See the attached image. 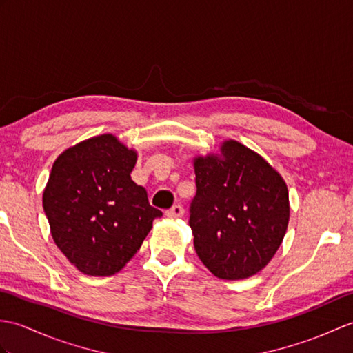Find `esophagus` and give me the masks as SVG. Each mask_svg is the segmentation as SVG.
Segmentation results:
<instances>
[{
    "label": "esophagus",
    "instance_id": "esophagus-1",
    "mask_svg": "<svg viewBox=\"0 0 353 353\" xmlns=\"http://www.w3.org/2000/svg\"><path fill=\"white\" fill-rule=\"evenodd\" d=\"M183 214H185V209H183L182 206H180V204H176V206H173V208L168 209V210L165 212V215H167L168 218H173V219L182 218Z\"/></svg>",
    "mask_w": 353,
    "mask_h": 353
}]
</instances>
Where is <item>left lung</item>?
<instances>
[{
  "label": "left lung",
  "mask_w": 353,
  "mask_h": 353,
  "mask_svg": "<svg viewBox=\"0 0 353 353\" xmlns=\"http://www.w3.org/2000/svg\"><path fill=\"white\" fill-rule=\"evenodd\" d=\"M194 170L190 227L196 256L223 280L256 275L288 230V185L259 153L233 139L216 154L196 157Z\"/></svg>",
  "instance_id": "obj_1"
}]
</instances>
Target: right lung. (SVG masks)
<instances>
[{
    "label": "right lung",
    "mask_w": 353,
    "mask_h": 353,
    "mask_svg": "<svg viewBox=\"0 0 353 353\" xmlns=\"http://www.w3.org/2000/svg\"><path fill=\"white\" fill-rule=\"evenodd\" d=\"M135 162L137 152L111 134L69 147L54 162L43 210L55 245L83 274L119 272L162 216L130 179Z\"/></svg>",
    "instance_id": "1"
}]
</instances>
